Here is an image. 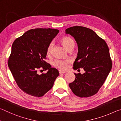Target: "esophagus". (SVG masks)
<instances>
[{
  "label": "esophagus",
  "instance_id": "1",
  "mask_svg": "<svg viewBox=\"0 0 121 121\" xmlns=\"http://www.w3.org/2000/svg\"><path fill=\"white\" fill-rule=\"evenodd\" d=\"M59 73H60V74L65 73V71H61V70H59Z\"/></svg>",
  "mask_w": 121,
  "mask_h": 121
}]
</instances>
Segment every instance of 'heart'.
<instances>
[{
  "instance_id": "1",
  "label": "heart",
  "mask_w": 121,
  "mask_h": 121,
  "mask_svg": "<svg viewBox=\"0 0 121 121\" xmlns=\"http://www.w3.org/2000/svg\"><path fill=\"white\" fill-rule=\"evenodd\" d=\"M61 42L63 46L67 49H68L69 47L71 45H74V42L73 39L68 37H65L62 38L61 40ZM53 44L52 43L48 45V46L47 48V54L49 56L52 53V50L53 48ZM68 60H62V59H56L52 62V65L54 67L56 68H58L60 70H65L67 68V65L69 63Z\"/></svg>"
}]
</instances>
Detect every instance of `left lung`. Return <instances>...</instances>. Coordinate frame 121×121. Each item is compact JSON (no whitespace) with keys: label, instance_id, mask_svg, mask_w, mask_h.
Here are the masks:
<instances>
[{"label":"left lung","instance_id":"8db88e82","mask_svg":"<svg viewBox=\"0 0 121 121\" xmlns=\"http://www.w3.org/2000/svg\"><path fill=\"white\" fill-rule=\"evenodd\" d=\"M65 31L74 37L77 44L78 54L73 69L83 68L85 70L83 74L74 73L75 81L69 86L78 97H91L98 92L111 70L109 48L105 41L89 28L74 26Z\"/></svg>","mask_w":121,"mask_h":121}]
</instances>
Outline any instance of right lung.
<instances>
[{
	"mask_svg": "<svg viewBox=\"0 0 121 121\" xmlns=\"http://www.w3.org/2000/svg\"><path fill=\"white\" fill-rule=\"evenodd\" d=\"M59 31L51 28L32 29L12 44L8 65L18 86L28 95L43 96L52 89L59 75L56 69L44 60L47 48ZM39 70L48 72L39 75Z\"/></svg>",
	"mask_w": 121,
	"mask_h": 121,
	"instance_id": "1",
	"label": "right lung"
}]
</instances>
